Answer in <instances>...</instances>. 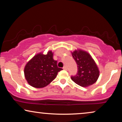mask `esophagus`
I'll list each match as a JSON object with an SVG mask.
<instances>
[{
	"label": "esophagus",
	"instance_id": "1",
	"mask_svg": "<svg viewBox=\"0 0 122 122\" xmlns=\"http://www.w3.org/2000/svg\"><path fill=\"white\" fill-rule=\"evenodd\" d=\"M63 69H64V70H67V68H66V66H63Z\"/></svg>",
	"mask_w": 122,
	"mask_h": 122
}]
</instances>
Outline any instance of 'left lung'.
I'll use <instances>...</instances> for the list:
<instances>
[{"label":"left lung","mask_w":122,"mask_h":122,"mask_svg":"<svg viewBox=\"0 0 122 122\" xmlns=\"http://www.w3.org/2000/svg\"><path fill=\"white\" fill-rule=\"evenodd\" d=\"M71 54L78 67L77 73L71 76V80L83 87L96 83L99 76V71L91 55L81 50L75 51Z\"/></svg>","instance_id":"left-lung-1"}]
</instances>
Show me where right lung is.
Listing matches in <instances>:
<instances>
[{
	"label": "right lung",
	"instance_id": "obj_1",
	"mask_svg": "<svg viewBox=\"0 0 122 122\" xmlns=\"http://www.w3.org/2000/svg\"><path fill=\"white\" fill-rule=\"evenodd\" d=\"M53 57L51 51L46 55L39 53L26 63L24 72L29 85L36 88H43L56 78L62 68L58 67L57 61Z\"/></svg>",
	"mask_w": 122,
	"mask_h": 122
}]
</instances>
